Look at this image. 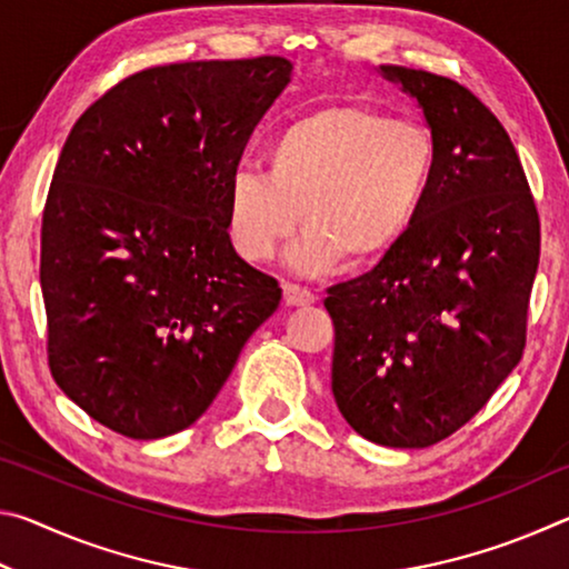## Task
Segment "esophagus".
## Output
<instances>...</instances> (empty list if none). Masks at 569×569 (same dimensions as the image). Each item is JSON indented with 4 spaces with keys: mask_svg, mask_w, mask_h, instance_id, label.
<instances>
[{
    "mask_svg": "<svg viewBox=\"0 0 569 569\" xmlns=\"http://www.w3.org/2000/svg\"><path fill=\"white\" fill-rule=\"evenodd\" d=\"M283 301L288 306H308V303L316 301V296L308 291V288H303V286L286 281L283 283Z\"/></svg>",
    "mask_w": 569,
    "mask_h": 569,
    "instance_id": "1",
    "label": "esophagus"
}]
</instances>
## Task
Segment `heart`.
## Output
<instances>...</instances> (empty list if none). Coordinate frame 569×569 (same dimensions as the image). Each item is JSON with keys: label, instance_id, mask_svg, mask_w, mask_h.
I'll list each match as a JSON object with an SVG mask.
<instances>
[{"label": "heart", "instance_id": "1", "mask_svg": "<svg viewBox=\"0 0 569 569\" xmlns=\"http://www.w3.org/2000/svg\"><path fill=\"white\" fill-rule=\"evenodd\" d=\"M441 150L435 130L361 102L298 114L266 146V170L238 168L226 186L230 246L268 261L296 228L311 226L288 263L321 276L369 268L393 253L427 210Z\"/></svg>", "mask_w": 569, "mask_h": 569}]
</instances>
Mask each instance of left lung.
I'll return each mask as SVG.
<instances>
[{
    "mask_svg": "<svg viewBox=\"0 0 569 569\" xmlns=\"http://www.w3.org/2000/svg\"><path fill=\"white\" fill-rule=\"evenodd\" d=\"M441 150L427 210L373 271L329 288L331 391L381 447L423 449L475 417L522 359L539 216L502 122L465 84L409 67Z\"/></svg>",
    "mask_w": 569,
    "mask_h": 569,
    "instance_id": "left-lung-1",
    "label": "left lung"
}]
</instances>
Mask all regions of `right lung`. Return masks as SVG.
<instances>
[{"label": "right lung", "instance_id": "right-lung-1", "mask_svg": "<svg viewBox=\"0 0 569 569\" xmlns=\"http://www.w3.org/2000/svg\"><path fill=\"white\" fill-rule=\"evenodd\" d=\"M291 70L271 54L150 67L67 134L42 213L47 359L122 437L203 417L281 301L230 246L226 186Z\"/></svg>", "mask_w": 569, "mask_h": 569}]
</instances>
